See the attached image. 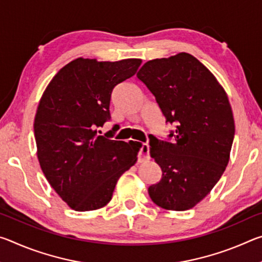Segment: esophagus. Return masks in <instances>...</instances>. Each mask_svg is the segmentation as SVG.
<instances>
[{"label": "esophagus", "instance_id": "esophagus-1", "mask_svg": "<svg viewBox=\"0 0 262 262\" xmlns=\"http://www.w3.org/2000/svg\"><path fill=\"white\" fill-rule=\"evenodd\" d=\"M139 159L140 161L149 159V145L147 143H143L141 145L140 151H139Z\"/></svg>", "mask_w": 262, "mask_h": 262}]
</instances>
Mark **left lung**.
<instances>
[{"mask_svg":"<svg viewBox=\"0 0 262 262\" xmlns=\"http://www.w3.org/2000/svg\"><path fill=\"white\" fill-rule=\"evenodd\" d=\"M176 129L150 135L162 179L148 192L157 206L187 210L209 194L229 163L234 137L231 106L214 75L188 53L148 61L136 74ZM172 139V141L169 140Z\"/></svg>","mask_w":262,"mask_h":262,"instance_id":"obj_1","label":"left lung"}]
</instances>
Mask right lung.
I'll use <instances>...</instances> for the list:
<instances>
[{
  "label": "right lung",
  "mask_w": 262,
  "mask_h": 262,
  "mask_svg": "<svg viewBox=\"0 0 262 262\" xmlns=\"http://www.w3.org/2000/svg\"><path fill=\"white\" fill-rule=\"evenodd\" d=\"M140 59L98 62L78 59L66 64L48 84L34 118L41 170L59 196L74 210L107 205L123 172L137 161L139 142L99 135L111 119L115 85L134 76Z\"/></svg>",
  "instance_id": "add662e5"
}]
</instances>
